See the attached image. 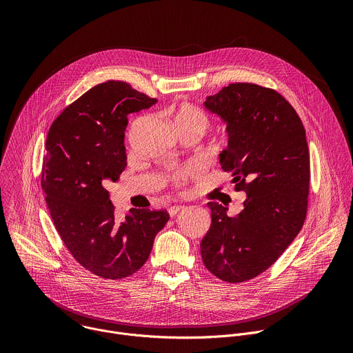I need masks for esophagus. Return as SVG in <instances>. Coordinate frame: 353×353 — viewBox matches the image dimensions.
<instances>
[{
  "label": "esophagus",
  "instance_id": "34e87169",
  "mask_svg": "<svg viewBox=\"0 0 353 353\" xmlns=\"http://www.w3.org/2000/svg\"><path fill=\"white\" fill-rule=\"evenodd\" d=\"M185 207L184 205H173V207H170L169 208V215L170 216H176L180 211H183Z\"/></svg>",
  "mask_w": 353,
  "mask_h": 353
}]
</instances>
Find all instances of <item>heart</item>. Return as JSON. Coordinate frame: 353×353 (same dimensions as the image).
I'll list each match as a JSON object with an SVG mask.
<instances>
[{
	"label": "heart",
	"instance_id": "heart-1",
	"mask_svg": "<svg viewBox=\"0 0 353 353\" xmlns=\"http://www.w3.org/2000/svg\"><path fill=\"white\" fill-rule=\"evenodd\" d=\"M174 124L179 131L196 130L204 135L205 131L211 125V120H210V116L201 108L191 105V103H184L176 112ZM198 173H199V166L195 163H188V165L177 169L172 174V181L176 187H181V185H184L185 181L195 177Z\"/></svg>",
	"mask_w": 353,
	"mask_h": 353
}]
</instances>
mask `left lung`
Masks as SVG:
<instances>
[{"mask_svg":"<svg viewBox=\"0 0 353 353\" xmlns=\"http://www.w3.org/2000/svg\"><path fill=\"white\" fill-rule=\"evenodd\" d=\"M226 121L229 145L219 162L244 191L243 211L208 203L212 223L201 241L204 265L239 283L259 276L281 256L305 223L310 191L306 131L296 110L275 89L234 82L205 102Z\"/></svg>","mask_w":353,"mask_h":353,"instance_id":"8db88e82","label":"left lung"}]
</instances>
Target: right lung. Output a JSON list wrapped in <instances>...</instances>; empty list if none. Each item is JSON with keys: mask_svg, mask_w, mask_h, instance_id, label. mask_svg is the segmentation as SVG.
Instances as JSON below:
<instances>
[{"mask_svg": "<svg viewBox=\"0 0 353 353\" xmlns=\"http://www.w3.org/2000/svg\"><path fill=\"white\" fill-rule=\"evenodd\" d=\"M157 102L127 82L108 81L68 105L47 134L40 183L50 215L71 256L99 278L135 274L169 221L166 210L148 208H131L120 221L106 190L127 166L128 114Z\"/></svg>", "mask_w": 353, "mask_h": 353, "instance_id": "obj_1", "label": "right lung"}]
</instances>
